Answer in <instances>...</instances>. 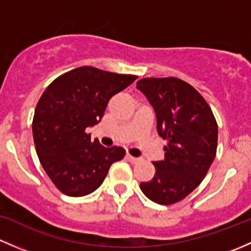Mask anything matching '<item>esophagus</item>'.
I'll return each mask as SVG.
<instances>
[{
    "instance_id": "obj_1",
    "label": "esophagus",
    "mask_w": 251,
    "mask_h": 251,
    "mask_svg": "<svg viewBox=\"0 0 251 251\" xmlns=\"http://www.w3.org/2000/svg\"><path fill=\"white\" fill-rule=\"evenodd\" d=\"M126 158H128V161L130 162V163H133V164H136V163H139V161H140V158H138V157H134V156H131V154H126Z\"/></svg>"
}]
</instances>
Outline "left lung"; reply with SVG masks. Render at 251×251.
Returning a JSON list of instances; mask_svg holds the SVG:
<instances>
[{
	"label": "left lung",
	"mask_w": 251,
	"mask_h": 251,
	"mask_svg": "<svg viewBox=\"0 0 251 251\" xmlns=\"http://www.w3.org/2000/svg\"><path fill=\"white\" fill-rule=\"evenodd\" d=\"M136 88L154 108L157 131L167 140L154 176L140 183L152 202L170 205L187 197L205 177L218 149V123L205 99L176 77L143 78Z\"/></svg>",
	"instance_id": "left-lung-1"
}]
</instances>
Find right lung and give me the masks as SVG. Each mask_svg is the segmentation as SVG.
Returning <instances> with one entry per match:
<instances>
[{"instance_id": "add662e5", "label": "right lung", "mask_w": 251, "mask_h": 251, "mask_svg": "<svg viewBox=\"0 0 251 251\" xmlns=\"http://www.w3.org/2000/svg\"><path fill=\"white\" fill-rule=\"evenodd\" d=\"M138 76L81 66L54 79L41 95L32 120L36 152L49 179L70 197L92 193L111 164L125 157L121 146L90 140L87 126L101 120L107 102Z\"/></svg>"}]
</instances>
